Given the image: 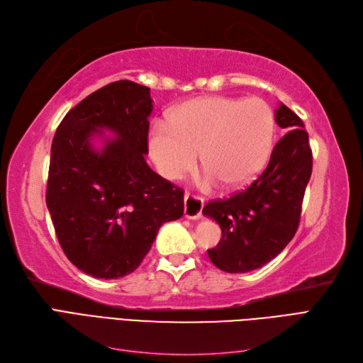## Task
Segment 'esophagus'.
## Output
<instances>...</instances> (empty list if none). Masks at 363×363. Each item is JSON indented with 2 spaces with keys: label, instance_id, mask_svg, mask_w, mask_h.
Masks as SVG:
<instances>
[{
  "label": "esophagus",
  "instance_id": "34e87169",
  "mask_svg": "<svg viewBox=\"0 0 363 363\" xmlns=\"http://www.w3.org/2000/svg\"><path fill=\"white\" fill-rule=\"evenodd\" d=\"M204 201L200 196L194 194H186L184 195V216L189 219H196L201 216Z\"/></svg>",
  "mask_w": 363,
  "mask_h": 363
}]
</instances>
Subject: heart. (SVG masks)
<instances>
[{
    "label": "heart",
    "instance_id": "b5f03b06",
    "mask_svg": "<svg viewBox=\"0 0 363 363\" xmlns=\"http://www.w3.org/2000/svg\"><path fill=\"white\" fill-rule=\"evenodd\" d=\"M168 124L156 123L150 133L151 157L164 177H182L201 152L206 184L221 180L230 189L263 171L276 136V116L260 98H195L172 108Z\"/></svg>",
    "mask_w": 363,
    "mask_h": 363
}]
</instances>
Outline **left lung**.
<instances>
[{"instance_id": "obj_1", "label": "left lung", "mask_w": 363, "mask_h": 363, "mask_svg": "<svg viewBox=\"0 0 363 363\" xmlns=\"http://www.w3.org/2000/svg\"><path fill=\"white\" fill-rule=\"evenodd\" d=\"M276 123L288 131L272 150L267 168L247 189L203 207L221 227V240L207 255L225 272L257 269L283 251L300 224L312 150L303 121L280 103Z\"/></svg>"}]
</instances>
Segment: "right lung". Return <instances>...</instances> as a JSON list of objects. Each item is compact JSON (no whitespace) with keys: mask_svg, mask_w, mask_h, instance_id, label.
<instances>
[{"mask_svg":"<svg viewBox=\"0 0 363 363\" xmlns=\"http://www.w3.org/2000/svg\"><path fill=\"white\" fill-rule=\"evenodd\" d=\"M150 87L119 80L65 115L51 145L47 207L60 247L95 279H119L144 260L162 224L183 216V189L152 171ZM112 130L96 150L91 140Z\"/></svg>","mask_w":363,"mask_h":363,"instance_id":"right-lung-1","label":"right lung"}]
</instances>
